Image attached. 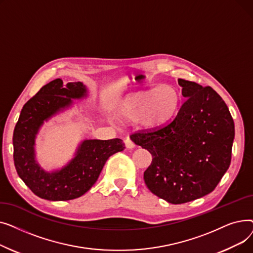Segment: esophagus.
I'll use <instances>...</instances> for the list:
<instances>
[{
	"label": "esophagus",
	"instance_id": "1",
	"mask_svg": "<svg viewBox=\"0 0 253 253\" xmlns=\"http://www.w3.org/2000/svg\"><path fill=\"white\" fill-rule=\"evenodd\" d=\"M125 145H126L127 149H133V148L135 147V143H134L133 141H132L131 138L127 137V138L125 139Z\"/></svg>",
	"mask_w": 253,
	"mask_h": 253
}]
</instances>
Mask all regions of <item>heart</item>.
I'll use <instances>...</instances> for the list:
<instances>
[{"mask_svg": "<svg viewBox=\"0 0 253 253\" xmlns=\"http://www.w3.org/2000/svg\"><path fill=\"white\" fill-rule=\"evenodd\" d=\"M180 105L178 90L168 84L131 93L120 103L118 115L124 121L156 128L169 122Z\"/></svg>", "mask_w": 253, "mask_h": 253, "instance_id": "heart-1", "label": "heart"}]
</instances>
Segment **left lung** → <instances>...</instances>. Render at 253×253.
<instances>
[{
	"instance_id": "8db88e82",
	"label": "left lung",
	"mask_w": 253,
	"mask_h": 253,
	"mask_svg": "<svg viewBox=\"0 0 253 253\" xmlns=\"http://www.w3.org/2000/svg\"><path fill=\"white\" fill-rule=\"evenodd\" d=\"M187 98L167 124L130 137L153 159L144 171L149 190L171 204L215 189L231 164L235 126L227 104L210 86L178 79Z\"/></svg>"
}]
</instances>
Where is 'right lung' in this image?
<instances>
[{
	"instance_id": "add662e5",
	"label": "right lung",
	"mask_w": 253,
	"mask_h": 253,
	"mask_svg": "<svg viewBox=\"0 0 253 253\" xmlns=\"http://www.w3.org/2000/svg\"><path fill=\"white\" fill-rule=\"evenodd\" d=\"M86 96L81 82L68 83L56 79L43 86L21 110L13 132V159L17 174L38 197L49 201H68L91 189L108 159L124 150L122 139H87L76 157L61 170L46 172L35 160V138L44 121L73 103L72 98Z\"/></svg>"
}]
</instances>
